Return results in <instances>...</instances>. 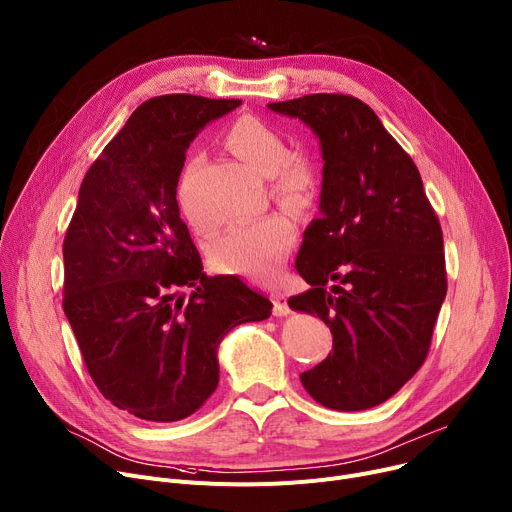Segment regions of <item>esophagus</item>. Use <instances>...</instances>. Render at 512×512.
<instances>
[{"instance_id":"obj_1","label":"esophagus","mask_w":512,"mask_h":512,"mask_svg":"<svg viewBox=\"0 0 512 512\" xmlns=\"http://www.w3.org/2000/svg\"><path fill=\"white\" fill-rule=\"evenodd\" d=\"M271 302H274V315L276 317H286L290 313L288 298L282 292H271Z\"/></svg>"}]
</instances>
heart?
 Masks as SVG:
<instances>
[{
    "mask_svg": "<svg viewBox=\"0 0 512 512\" xmlns=\"http://www.w3.org/2000/svg\"><path fill=\"white\" fill-rule=\"evenodd\" d=\"M224 144L257 175H267L271 195L284 206L292 210L311 206L317 193L315 168L306 156L286 152V142L274 127L245 115L228 127ZM193 226L199 232H210L195 220ZM294 243V222L286 214H265L251 222L236 224L216 238L210 259L224 274L265 280L278 274Z\"/></svg>",
    "mask_w": 512,
    "mask_h": 512,
    "instance_id": "1",
    "label": "heart"
}]
</instances>
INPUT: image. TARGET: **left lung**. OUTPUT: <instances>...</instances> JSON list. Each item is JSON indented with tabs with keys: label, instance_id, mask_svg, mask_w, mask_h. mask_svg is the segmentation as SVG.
Segmentation results:
<instances>
[{
	"label": "left lung",
	"instance_id": "obj_1",
	"mask_svg": "<svg viewBox=\"0 0 512 512\" xmlns=\"http://www.w3.org/2000/svg\"><path fill=\"white\" fill-rule=\"evenodd\" d=\"M267 107L311 127L325 162L321 218L296 257L311 290L288 304L325 321L333 350L300 381L329 410H368L426 360L447 296L440 224L418 166L362 100L306 94Z\"/></svg>",
	"mask_w": 512,
	"mask_h": 512
}]
</instances>
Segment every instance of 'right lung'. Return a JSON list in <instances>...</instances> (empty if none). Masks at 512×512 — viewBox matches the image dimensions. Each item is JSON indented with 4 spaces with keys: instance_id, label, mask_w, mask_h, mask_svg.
Masks as SVG:
<instances>
[{
    "instance_id": "1",
    "label": "right lung",
    "mask_w": 512,
    "mask_h": 512,
    "mask_svg": "<svg viewBox=\"0 0 512 512\" xmlns=\"http://www.w3.org/2000/svg\"><path fill=\"white\" fill-rule=\"evenodd\" d=\"M238 105L146 100L88 168L65 232V317L100 393L140 420L197 412L218 387L224 335L274 306L241 278L203 274L177 203L189 144ZM181 287L194 288L187 301Z\"/></svg>"
}]
</instances>
